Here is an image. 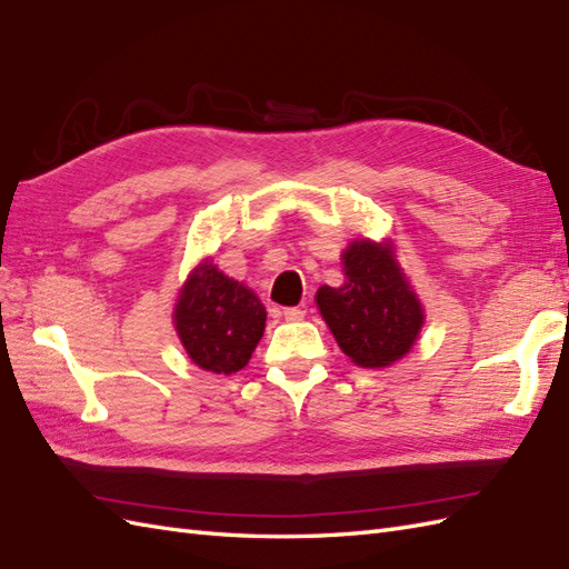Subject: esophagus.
Masks as SVG:
<instances>
[{
	"mask_svg": "<svg viewBox=\"0 0 569 569\" xmlns=\"http://www.w3.org/2000/svg\"><path fill=\"white\" fill-rule=\"evenodd\" d=\"M282 316L287 318V321H301V318L307 316V311L299 307H289V309H282Z\"/></svg>",
	"mask_w": 569,
	"mask_h": 569,
	"instance_id": "esophagus-1",
	"label": "esophagus"
}]
</instances>
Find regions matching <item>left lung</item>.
<instances>
[{"instance_id":"1","label":"left lung","mask_w":569,"mask_h":569,"mask_svg":"<svg viewBox=\"0 0 569 569\" xmlns=\"http://www.w3.org/2000/svg\"><path fill=\"white\" fill-rule=\"evenodd\" d=\"M342 287L323 284L316 292L323 321L355 365H393L418 340L425 311L398 268L391 241H352L342 251Z\"/></svg>"}]
</instances>
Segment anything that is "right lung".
Listing matches in <instances>:
<instances>
[{"instance_id": "obj_1", "label": "right lung", "mask_w": 569, "mask_h": 569, "mask_svg": "<svg viewBox=\"0 0 569 569\" xmlns=\"http://www.w3.org/2000/svg\"><path fill=\"white\" fill-rule=\"evenodd\" d=\"M266 318V307L251 289L219 272L210 260L190 272L173 309L188 357L212 373H233L248 365Z\"/></svg>"}]
</instances>
